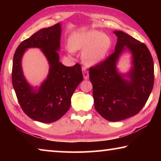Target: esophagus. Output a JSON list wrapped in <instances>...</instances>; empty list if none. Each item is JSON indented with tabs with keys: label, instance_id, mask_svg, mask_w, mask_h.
I'll use <instances>...</instances> for the list:
<instances>
[{
	"label": "esophagus",
	"instance_id": "obj_1",
	"mask_svg": "<svg viewBox=\"0 0 161 161\" xmlns=\"http://www.w3.org/2000/svg\"><path fill=\"white\" fill-rule=\"evenodd\" d=\"M82 73H83V77L84 80H88L89 79V72L85 68H83L82 69Z\"/></svg>",
	"mask_w": 161,
	"mask_h": 161
}]
</instances>
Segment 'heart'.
I'll list each match as a JSON object with an SVG mask.
<instances>
[{
	"mask_svg": "<svg viewBox=\"0 0 161 161\" xmlns=\"http://www.w3.org/2000/svg\"><path fill=\"white\" fill-rule=\"evenodd\" d=\"M111 41L108 35L97 31L72 34L69 38L72 51H82L83 62L89 66L102 62L107 56Z\"/></svg>",
	"mask_w": 161,
	"mask_h": 161,
	"instance_id": "heart-1",
	"label": "heart"
}]
</instances>
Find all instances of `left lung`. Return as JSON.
<instances>
[{"label":"left lung","instance_id":"obj_1","mask_svg":"<svg viewBox=\"0 0 161 161\" xmlns=\"http://www.w3.org/2000/svg\"><path fill=\"white\" fill-rule=\"evenodd\" d=\"M117 42L106 60L89 69L95 109L109 121H119L137 114L146 104L154 83L153 61L147 46L122 31H114ZM132 54V67L126 74L117 63L124 51Z\"/></svg>","mask_w":161,"mask_h":161}]
</instances>
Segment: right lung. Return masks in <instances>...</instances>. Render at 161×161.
Segmentation results:
<instances>
[{
	"mask_svg": "<svg viewBox=\"0 0 161 161\" xmlns=\"http://www.w3.org/2000/svg\"><path fill=\"white\" fill-rule=\"evenodd\" d=\"M61 24L43 28L22 42L13 57L12 82L22 109L30 118L43 123L58 121L67 113L71 98L83 80L80 64L66 67L59 62ZM42 50L48 59V77L40 87H34L26 80L21 69V58L29 48Z\"/></svg>",
	"mask_w": 161,
	"mask_h": 161,
	"instance_id": "right-lung-1",
	"label": "right lung"
}]
</instances>
